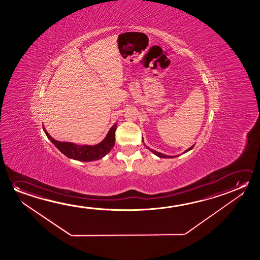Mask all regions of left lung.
Instances as JSON below:
<instances>
[{
    "label": "left lung",
    "mask_w": 260,
    "mask_h": 260,
    "mask_svg": "<svg viewBox=\"0 0 260 260\" xmlns=\"http://www.w3.org/2000/svg\"><path fill=\"white\" fill-rule=\"evenodd\" d=\"M143 142H144V140H143ZM145 145V144H144ZM194 145H192L191 147H190L189 149H187L186 150L185 152L184 153H187V152H189L190 150H191V149L193 148ZM145 147L146 148L149 149L152 153H154L156 156L160 157V158H173V157H177L178 155H175V156H171V155H166V154H162L161 153H159V152H156V151H153V149L149 148L148 146L147 145H145Z\"/></svg>",
    "instance_id": "obj_1"
}]
</instances>
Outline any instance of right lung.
Listing matches in <instances>:
<instances>
[{
  "mask_svg": "<svg viewBox=\"0 0 260 260\" xmlns=\"http://www.w3.org/2000/svg\"><path fill=\"white\" fill-rule=\"evenodd\" d=\"M43 130L47 137L51 141V143L64 155L77 161H92L99 160L111 151L116 142L115 132L116 130V124H114L110 128V130L107 133V136L104 138V140L95 145H87V144L79 145L70 142H59L52 138L49 135V133L46 131L44 126H43Z\"/></svg>",
  "mask_w": 260,
  "mask_h": 260,
  "instance_id": "1",
  "label": "right lung"
}]
</instances>
